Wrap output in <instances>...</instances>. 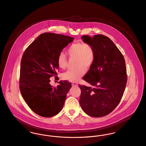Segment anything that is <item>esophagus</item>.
<instances>
[{
	"label": "esophagus",
	"mask_w": 146,
	"mask_h": 146,
	"mask_svg": "<svg viewBox=\"0 0 146 146\" xmlns=\"http://www.w3.org/2000/svg\"><path fill=\"white\" fill-rule=\"evenodd\" d=\"M77 85H78V83H77V82H73V83H72V86H77Z\"/></svg>",
	"instance_id": "obj_1"
}]
</instances>
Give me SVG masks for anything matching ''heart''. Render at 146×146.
<instances>
[{
	"label": "heart",
	"instance_id": "obj_1",
	"mask_svg": "<svg viewBox=\"0 0 146 146\" xmlns=\"http://www.w3.org/2000/svg\"><path fill=\"white\" fill-rule=\"evenodd\" d=\"M66 54L70 59H76L75 69H69L62 74L63 80L73 82L80 80L94 64L96 59V51L94 46L88 43L78 42L70 45L66 50ZM58 66L64 69L67 65V58L65 54L60 53L57 58Z\"/></svg>",
	"mask_w": 146,
	"mask_h": 146
}]
</instances>
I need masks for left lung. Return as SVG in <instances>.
<instances>
[{
    "label": "left lung",
    "mask_w": 146,
    "mask_h": 146,
    "mask_svg": "<svg viewBox=\"0 0 146 146\" xmlns=\"http://www.w3.org/2000/svg\"><path fill=\"white\" fill-rule=\"evenodd\" d=\"M82 39L94 46L96 59L83 77L91 86L78 85L81 90L80 104L87 115L104 116L113 111L124 94L127 82L125 62L120 51L107 36L84 35Z\"/></svg>",
    "instance_id": "left-lung-1"
}]
</instances>
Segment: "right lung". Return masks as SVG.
I'll return each mask as SVG.
<instances>
[{"mask_svg": "<svg viewBox=\"0 0 146 146\" xmlns=\"http://www.w3.org/2000/svg\"><path fill=\"white\" fill-rule=\"evenodd\" d=\"M73 37L60 34L44 33L25 51L21 63L19 89L22 96L34 113L42 117L59 113L64 104L71 83L59 81L56 87L50 78H57V58ZM59 83V82H58Z\"/></svg>", "mask_w": 146, "mask_h": 146, "instance_id": "1", "label": "right lung"}]
</instances>
